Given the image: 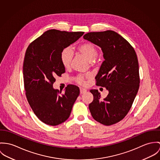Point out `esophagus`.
I'll return each mask as SVG.
<instances>
[{
	"label": "esophagus",
	"instance_id": "34e87169",
	"mask_svg": "<svg viewBox=\"0 0 160 160\" xmlns=\"http://www.w3.org/2000/svg\"><path fill=\"white\" fill-rule=\"evenodd\" d=\"M87 92V89L84 88H80V94H83Z\"/></svg>",
	"mask_w": 160,
	"mask_h": 160
}]
</instances>
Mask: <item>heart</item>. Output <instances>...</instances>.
Wrapping results in <instances>:
<instances>
[{
  "instance_id": "obj_1",
  "label": "heart",
  "mask_w": 160,
  "mask_h": 160,
  "mask_svg": "<svg viewBox=\"0 0 160 160\" xmlns=\"http://www.w3.org/2000/svg\"><path fill=\"white\" fill-rule=\"evenodd\" d=\"M77 51L84 56L88 61L92 62L98 55V49L96 47L91 43H83L77 47ZM72 59L71 51L68 48L63 49L60 54V60L62 65L66 69L70 67ZM89 77V74L78 75L76 78V82L80 85L86 83L85 79Z\"/></svg>"
}]
</instances>
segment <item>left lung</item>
<instances>
[{"label":"left lung","mask_w":160,"mask_h":160,"mask_svg":"<svg viewBox=\"0 0 160 160\" xmlns=\"http://www.w3.org/2000/svg\"><path fill=\"white\" fill-rule=\"evenodd\" d=\"M83 38L102 49L105 60L95 78L96 85L108 91L102 100L98 89L90 90L94 96L89 105L91 114L101 124H115L127 115L139 90L137 54L126 39L113 31L88 32Z\"/></svg>","instance_id":"8db88e82"}]
</instances>
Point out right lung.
<instances>
[{"mask_svg":"<svg viewBox=\"0 0 160 160\" xmlns=\"http://www.w3.org/2000/svg\"><path fill=\"white\" fill-rule=\"evenodd\" d=\"M84 32H45L28 46L23 62V79L28 101L37 118L43 123L56 126L66 121L80 89L68 85L63 94L54 89L57 76L65 72L61 64V51L77 41Z\"/></svg>","mask_w":160,"mask_h":160,"instance_id":"obj_1","label":"right lung"}]
</instances>
